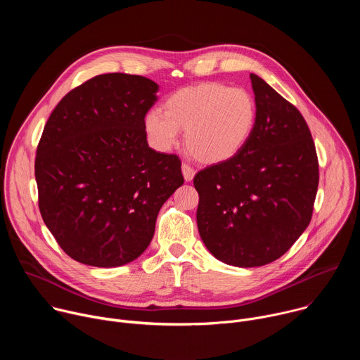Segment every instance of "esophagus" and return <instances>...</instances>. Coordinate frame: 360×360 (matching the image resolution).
<instances>
[{"instance_id": "obj_1", "label": "esophagus", "mask_w": 360, "mask_h": 360, "mask_svg": "<svg viewBox=\"0 0 360 360\" xmlns=\"http://www.w3.org/2000/svg\"><path fill=\"white\" fill-rule=\"evenodd\" d=\"M182 174H184V178H185V181L186 182H189V181H192L193 179V176H195V169L191 167V165H188V164H182Z\"/></svg>"}]
</instances>
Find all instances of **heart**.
<instances>
[{
    "label": "heart",
    "mask_w": 360,
    "mask_h": 360,
    "mask_svg": "<svg viewBox=\"0 0 360 360\" xmlns=\"http://www.w3.org/2000/svg\"><path fill=\"white\" fill-rule=\"evenodd\" d=\"M256 102L243 88L203 82L175 91L160 110L149 111L143 128L150 143L169 150L185 131V143L203 164L232 160L250 139L256 125Z\"/></svg>",
    "instance_id": "b5f03b06"
}]
</instances>
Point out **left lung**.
I'll list each match as a JSON object with an SVG mask.
<instances>
[{
    "label": "left lung",
    "mask_w": 360,
    "mask_h": 360,
    "mask_svg": "<svg viewBox=\"0 0 360 360\" xmlns=\"http://www.w3.org/2000/svg\"><path fill=\"white\" fill-rule=\"evenodd\" d=\"M256 125L229 161L199 171L196 222L217 259L262 266L289 250L312 218L319 184L315 143L300 112L250 74Z\"/></svg>",
    "instance_id": "1"
}]
</instances>
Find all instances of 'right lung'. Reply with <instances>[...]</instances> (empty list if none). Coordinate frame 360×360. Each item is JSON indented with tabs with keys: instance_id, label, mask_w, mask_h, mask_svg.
<instances>
[{
	"instance_id": "obj_1",
	"label": "right lung",
	"mask_w": 360,
	"mask_h": 360,
	"mask_svg": "<svg viewBox=\"0 0 360 360\" xmlns=\"http://www.w3.org/2000/svg\"><path fill=\"white\" fill-rule=\"evenodd\" d=\"M158 89L139 75H98L68 92L46 121L35 158L39 212L79 264L135 261L184 184L179 158L146 141L143 118Z\"/></svg>"
}]
</instances>
